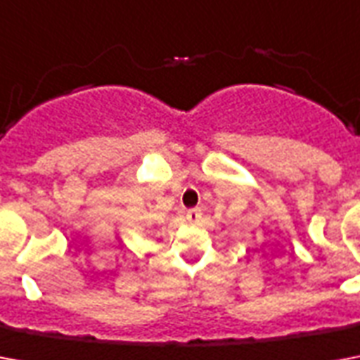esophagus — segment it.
<instances>
[{
  "mask_svg": "<svg viewBox=\"0 0 360 360\" xmlns=\"http://www.w3.org/2000/svg\"><path fill=\"white\" fill-rule=\"evenodd\" d=\"M186 220H188L191 224H200V220H202V211H200V209H188V211H186Z\"/></svg>",
  "mask_w": 360,
  "mask_h": 360,
  "instance_id": "1",
  "label": "esophagus"
}]
</instances>
